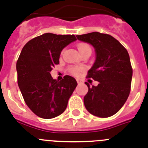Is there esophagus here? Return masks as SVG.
<instances>
[{
	"label": "esophagus",
	"mask_w": 148,
	"mask_h": 148,
	"mask_svg": "<svg viewBox=\"0 0 148 148\" xmlns=\"http://www.w3.org/2000/svg\"><path fill=\"white\" fill-rule=\"evenodd\" d=\"M76 80H77V82H78V84H79V85H81V84H82L83 83V81L82 80V79H76Z\"/></svg>",
	"instance_id": "1"
}]
</instances>
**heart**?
Masks as SVG:
<instances>
[{
  "mask_svg": "<svg viewBox=\"0 0 148 148\" xmlns=\"http://www.w3.org/2000/svg\"><path fill=\"white\" fill-rule=\"evenodd\" d=\"M78 50L79 51L80 53H82L84 51H87V50H91L90 45L86 43H79L77 45ZM82 71V69L80 67L77 66H71L69 68V72L73 75H79V73Z\"/></svg>",
  "mask_w": 148,
  "mask_h": 148,
  "instance_id": "1",
  "label": "heart"
}]
</instances>
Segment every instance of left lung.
<instances>
[{"instance_id":"obj_1","label":"left lung","mask_w":148,"mask_h":148,"mask_svg":"<svg viewBox=\"0 0 148 148\" xmlns=\"http://www.w3.org/2000/svg\"><path fill=\"white\" fill-rule=\"evenodd\" d=\"M93 45L96 60L86 78L97 81V86L85 82L88 91L84 97L85 108L92 115L106 118L122 108L131 91L132 67L127 50L108 34L97 32L76 35Z\"/></svg>"}]
</instances>
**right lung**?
<instances>
[{"mask_svg": "<svg viewBox=\"0 0 148 148\" xmlns=\"http://www.w3.org/2000/svg\"><path fill=\"white\" fill-rule=\"evenodd\" d=\"M75 40L74 35L45 33L28 41L22 50L16 62L17 82L26 105L38 116L54 118L66 108L76 80L65 75L58 82L50 73L60 63L62 50Z\"/></svg>", "mask_w": 148, "mask_h": 148, "instance_id": "1", "label": "right lung"}]
</instances>
